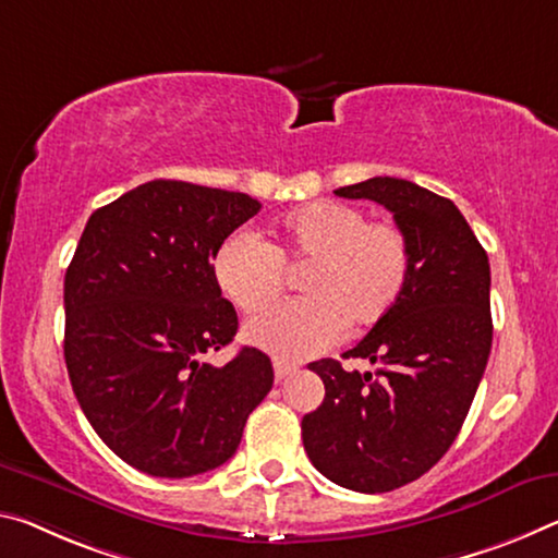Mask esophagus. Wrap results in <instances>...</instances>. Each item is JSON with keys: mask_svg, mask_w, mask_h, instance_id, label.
Returning <instances> with one entry per match:
<instances>
[{"mask_svg": "<svg viewBox=\"0 0 558 558\" xmlns=\"http://www.w3.org/2000/svg\"><path fill=\"white\" fill-rule=\"evenodd\" d=\"M272 369H276V379L278 383H282V379L290 377L298 369V365H293V362H286V360H272Z\"/></svg>", "mask_w": 558, "mask_h": 558, "instance_id": "obj_1", "label": "esophagus"}]
</instances>
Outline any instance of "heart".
Listing matches in <instances>:
<instances>
[{
	"mask_svg": "<svg viewBox=\"0 0 558 558\" xmlns=\"http://www.w3.org/2000/svg\"><path fill=\"white\" fill-rule=\"evenodd\" d=\"M288 272H303L305 300L247 325V338L286 360H303L350 332L383 323L412 276L410 238L392 220H367L357 206L315 201L282 216L270 245L238 231L218 245L214 276L245 315L270 311Z\"/></svg>",
	"mask_w": 558,
	"mask_h": 558,
	"instance_id": "1",
	"label": "heart"
}]
</instances>
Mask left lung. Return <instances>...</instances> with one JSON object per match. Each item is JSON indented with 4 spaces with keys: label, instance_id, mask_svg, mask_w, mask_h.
<instances>
[{
    "label": "left lung",
    "instance_id": "8db88e82",
    "mask_svg": "<svg viewBox=\"0 0 558 558\" xmlns=\"http://www.w3.org/2000/svg\"><path fill=\"white\" fill-rule=\"evenodd\" d=\"M335 193L390 210L410 238L412 276L395 311L342 355L375 373L311 362L325 400L300 429L327 480L392 492L445 457L470 412L492 350L489 258L454 203L417 183L375 175Z\"/></svg>",
    "mask_w": 558,
    "mask_h": 558
}]
</instances>
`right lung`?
Masks as SVG:
<instances>
[{"instance_id": "1", "label": "right lung", "mask_w": 558, "mask_h": 558, "mask_svg": "<svg viewBox=\"0 0 558 558\" xmlns=\"http://www.w3.org/2000/svg\"><path fill=\"white\" fill-rule=\"evenodd\" d=\"M258 210L245 193L158 179L88 218L64 278V360L96 435L138 472L216 470L270 392L260 350L203 362L238 332L214 255Z\"/></svg>"}]
</instances>
